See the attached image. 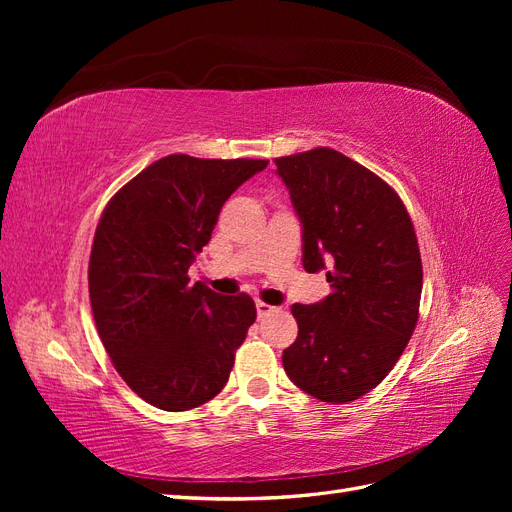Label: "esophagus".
I'll list each match as a JSON object with an SVG mask.
<instances>
[{
	"label": "esophagus",
	"instance_id": "obj_1",
	"mask_svg": "<svg viewBox=\"0 0 512 512\" xmlns=\"http://www.w3.org/2000/svg\"><path fill=\"white\" fill-rule=\"evenodd\" d=\"M256 312H258V318H265V316H269V314L275 312V307L269 305V303L258 301V303H256Z\"/></svg>",
	"mask_w": 512,
	"mask_h": 512
}]
</instances>
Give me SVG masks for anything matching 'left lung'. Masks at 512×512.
I'll return each mask as SVG.
<instances>
[{"mask_svg":"<svg viewBox=\"0 0 512 512\" xmlns=\"http://www.w3.org/2000/svg\"><path fill=\"white\" fill-rule=\"evenodd\" d=\"M303 226V267L333 292L292 305L299 335L282 354L288 378L327 404L378 386L418 320L423 265L410 215L389 183L344 153L316 147L277 158Z\"/></svg>","mask_w":512,"mask_h":512,"instance_id":"obj_1","label":"left lung"}]
</instances>
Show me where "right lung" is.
Instances as JSON below:
<instances>
[{"label": "right lung", "instance_id": "obj_1", "mask_svg": "<svg viewBox=\"0 0 512 512\" xmlns=\"http://www.w3.org/2000/svg\"><path fill=\"white\" fill-rule=\"evenodd\" d=\"M267 164L175 153L108 200L89 256L91 312L117 374L151 406L192 410L228 382L256 305L190 284L188 269L230 194Z\"/></svg>", "mask_w": 512, "mask_h": 512}]
</instances>
